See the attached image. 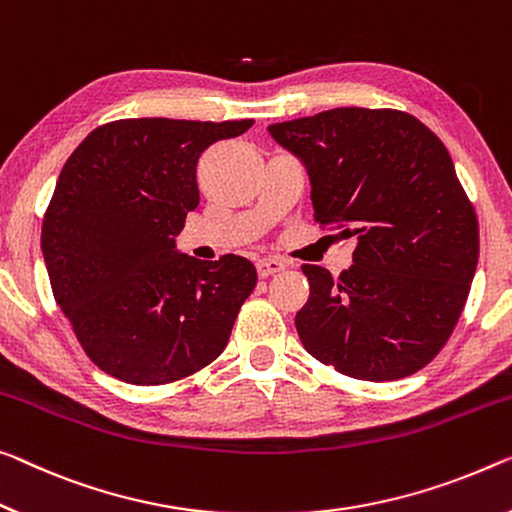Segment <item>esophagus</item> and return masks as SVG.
<instances>
[{"label": "esophagus", "mask_w": 512, "mask_h": 512, "mask_svg": "<svg viewBox=\"0 0 512 512\" xmlns=\"http://www.w3.org/2000/svg\"><path fill=\"white\" fill-rule=\"evenodd\" d=\"M283 270H286V265H283V261H279V258H263V261L256 263V272L261 279L274 277V274H279Z\"/></svg>", "instance_id": "obj_1"}]
</instances>
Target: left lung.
Listing matches in <instances>:
<instances>
[{
  "label": "left lung",
  "mask_w": 512,
  "mask_h": 512,
  "mask_svg": "<svg viewBox=\"0 0 512 512\" xmlns=\"http://www.w3.org/2000/svg\"><path fill=\"white\" fill-rule=\"evenodd\" d=\"M267 130L309 171L313 219L357 238L338 279L302 265L306 352L355 380L421 371L458 325L478 263L476 210L442 139L412 114L364 107Z\"/></svg>",
  "instance_id": "left-lung-1"
}]
</instances>
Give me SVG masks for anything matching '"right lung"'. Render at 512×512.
I'll list each match as a JSON object with an SVG mask.
<instances>
[{"label":"right lung","instance_id":"add662e5","mask_svg":"<svg viewBox=\"0 0 512 512\" xmlns=\"http://www.w3.org/2000/svg\"><path fill=\"white\" fill-rule=\"evenodd\" d=\"M251 125L121 119L98 125L66 160L41 249L54 300L100 371L169 384L224 352L256 267L235 254L196 261L174 240L199 206L203 151Z\"/></svg>","mask_w":512,"mask_h":512}]
</instances>
